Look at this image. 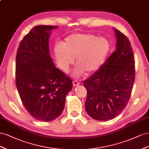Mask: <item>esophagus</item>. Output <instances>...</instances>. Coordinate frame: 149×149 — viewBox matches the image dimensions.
Instances as JSON below:
<instances>
[{
  "label": "esophagus",
  "instance_id": "34e87169",
  "mask_svg": "<svg viewBox=\"0 0 149 149\" xmlns=\"http://www.w3.org/2000/svg\"><path fill=\"white\" fill-rule=\"evenodd\" d=\"M79 85H80V82L77 81V80H75V81L73 82V86H74V87L78 86Z\"/></svg>",
  "mask_w": 149,
  "mask_h": 149
}]
</instances>
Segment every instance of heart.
I'll use <instances>...</instances> for the list:
<instances>
[{"label": "heart", "mask_w": 149, "mask_h": 149, "mask_svg": "<svg viewBox=\"0 0 149 149\" xmlns=\"http://www.w3.org/2000/svg\"><path fill=\"white\" fill-rule=\"evenodd\" d=\"M110 49L109 41L104 37L90 33H72L67 36L62 45H56L54 54L58 65L63 72L69 70L74 62L77 67L75 77L92 74L103 65Z\"/></svg>", "instance_id": "b5f03b06"}]
</instances>
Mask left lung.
<instances>
[{"mask_svg":"<svg viewBox=\"0 0 149 149\" xmlns=\"http://www.w3.org/2000/svg\"><path fill=\"white\" fill-rule=\"evenodd\" d=\"M116 50L100 69L84 81L86 112L97 120H111L128 103L135 80V60L129 39L114 28Z\"/></svg>","mask_w":149,"mask_h":149,"instance_id":"left-lung-1","label":"left lung"}]
</instances>
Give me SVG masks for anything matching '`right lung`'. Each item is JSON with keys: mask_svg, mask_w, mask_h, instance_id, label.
Listing matches in <instances>:
<instances>
[{"mask_svg": "<svg viewBox=\"0 0 149 149\" xmlns=\"http://www.w3.org/2000/svg\"><path fill=\"white\" fill-rule=\"evenodd\" d=\"M58 26L37 25L20 42L16 56V86L25 108L37 120L61 116L72 80L55 66L49 39Z\"/></svg>", "mask_w": 149, "mask_h": 149, "instance_id": "obj_1", "label": "right lung"}]
</instances>
